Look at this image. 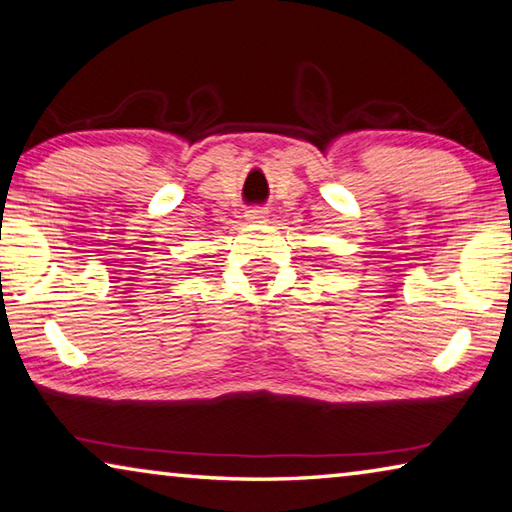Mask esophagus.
I'll return each instance as SVG.
<instances>
[{
  "label": "esophagus",
  "instance_id": "esophagus-1",
  "mask_svg": "<svg viewBox=\"0 0 512 512\" xmlns=\"http://www.w3.org/2000/svg\"><path fill=\"white\" fill-rule=\"evenodd\" d=\"M266 218H269V211H266L264 207H253V209L246 211L248 223H264Z\"/></svg>",
  "mask_w": 512,
  "mask_h": 512
}]
</instances>
